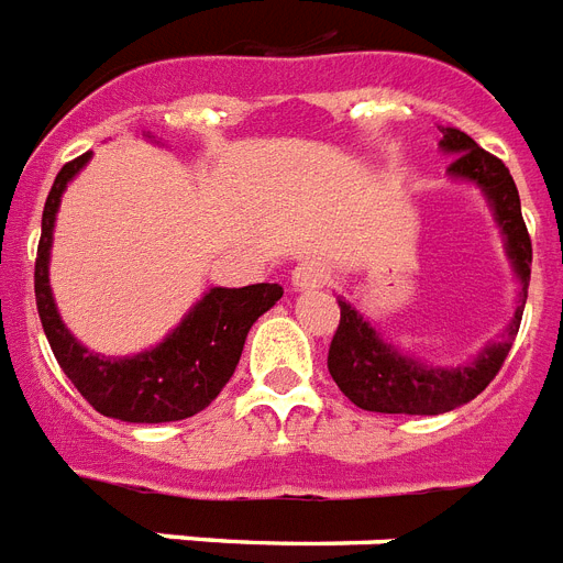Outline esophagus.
Returning a JSON list of instances; mask_svg holds the SVG:
<instances>
[{
    "instance_id": "1",
    "label": "esophagus",
    "mask_w": 563,
    "mask_h": 563,
    "mask_svg": "<svg viewBox=\"0 0 563 563\" xmlns=\"http://www.w3.org/2000/svg\"><path fill=\"white\" fill-rule=\"evenodd\" d=\"M328 267L322 261H302L299 267L294 269V287L296 290H319V287L328 285Z\"/></svg>"
}]
</instances>
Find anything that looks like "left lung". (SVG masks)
Listing matches in <instances>:
<instances>
[{"instance_id": "obj_1", "label": "left lung", "mask_w": 563, "mask_h": 563, "mask_svg": "<svg viewBox=\"0 0 563 563\" xmlns=\"http://www.w3.org/2000/svg\"><path fill=\"white\" fill-rule=\"evenodd\" d=\"M442 151L453 162L448 174L453 179H467L483 188L485 200L494 209V220L506 238V253L520 282L515 317L506 334L497 343H488L471 363L462 366H427L418 357L401 354L386 343L352 305L340 302V325L328 349V372L340 386V393L360 409L368 412H404V416H439L462 404L474 401L485 386L500 372L509 357L517 328L523 319L526 290L532 276V241L520 214V195L509 168L497 156L476 145L474 139L456 128H442Z\"/></svg>"}]
</instances>
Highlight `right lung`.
Instances as JSON below:
<instances>
[{"label":"right lung","mask_w":563,"mask_h":563,"mask_svg":"<svg viewBox=\"0 0 563 563\" xmlns=\"http://www.w3.org/2000/svg\"><path fill=\"white\" fill-rule=\"evenodd\" d=\"M89 156L92 154L63 165L43 209V235L34 264L40 322L66 377L101 416L133 424L183 421L218 398L229 377L235 375L253 322L261 313H267L285 290L267 282L250 287H211L188 310L186 319L147 352L133 357H103L84 349L63 325L54 305L48 285V250L63 191L87 165Z\"/></svg>","instance_id":"obj_1"}]
</instances>
